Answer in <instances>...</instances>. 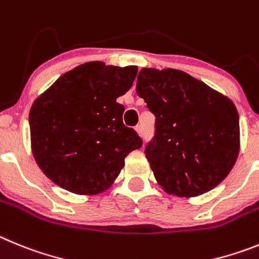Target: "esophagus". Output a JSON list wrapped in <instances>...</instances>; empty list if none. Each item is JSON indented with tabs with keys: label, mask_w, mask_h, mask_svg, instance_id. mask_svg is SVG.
Wrapping results in <instances>:
<instances>
[{
	"label": "esophagus",
	"mask_w": 259,
	"mask_h": 259,
	"mask_svg": "<svg viewBox=\"0 0 259 259\" xmlns=\"http://www.w3.org/2000/svg\"><path fill=\"white\" fill-rule=\"evenodd\" d=\"M135 132L138 133L139 135H142V126H141V125H138V126H135Z\"/></svg>",
	"instance_id": "esophagus-1"
}]
</instances>
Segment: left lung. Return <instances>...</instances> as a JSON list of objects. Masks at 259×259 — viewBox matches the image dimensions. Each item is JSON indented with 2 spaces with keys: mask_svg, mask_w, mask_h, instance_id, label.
<instances>
[{
  "mask_svg": "<svg viewBox=\"0 0 259 259\" xmlns=\"http://www.w3.org/2000/svg\"><path fill=\"white\" fill-rule=\"evenodd\" d=\"M137 94L156 117L155 138L144 153L162 190L188 199L220 185L240 151L234 102L173 68H142Z\"/></svg>",
  "mask_w": 259,
  "mask_h": 259,
  "instance_id": "1",
  "label": "left lung"
}]
</instances>
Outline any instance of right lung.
Listing matches in <instances>:
<instances>
[{"label":"right lung","mask_w":259,"mask_h":259,"mask_svg":"<svg viewBox=\"0 0 259 259\" xmlns=\"http://www.w3.org/2000/svg\"><path fill=\"white\" fill-rule=\"evenodd\" d=\"M135 66L88 62L62 74L29 111L31 148L39 169L76 195H98L113 185L125 157L142 139L122 122L117 103L133 86Z\"/></svg>","instance_id":"add662e5"}]
</instances>
